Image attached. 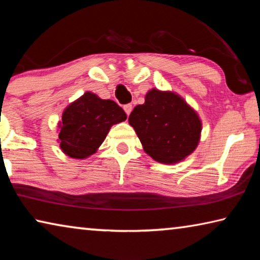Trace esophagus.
Instances as JSON below:
<instances>
[{
    "label": "esophagus",
    "mask_w": 260,
    "mask_h": 260,
    "mask_svg": "<svg viewBox=\"0 0 260 260\" xmlns=\"http://www.w3.org/2000/svg\"><path fill=\"white\" fill-rule=\"evenodd\" d=\"M124 110H125V112H126L127 116H129L131 112H132V110H133V105H132V104H126V105H124Z\"/></svg>",
    "instance_id": "obj_1"
}]
</instances>
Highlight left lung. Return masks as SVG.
Here are the masks:
<instances>
[{
    "instance_id": "1",
    "label": "left lung",
    "mask_w": 260,
    "mask_h": 260,
    "mask_svg": "<svg viewBox=\"0 0 260 260\" xmlns=\"http://www.w3.org/2000/svg\"><path fill=\"white\" fill-rule=\"evenodd\" d=\"M146 151L162 164H177L195 151L201 140L199 114L174 91L149 90L128 118Z\"/></svg>"
}]
</instances>
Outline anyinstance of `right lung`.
Masks as SVG:
<instances>
[{
    "label": "right lung",
    "mask_w": 260,
    "mask_h": 260,
    "mask_svg": "<svg viewBox=\"0 0 260 260\" xmlns=\"http://www.w3.org/2000/svg\"><path fill=\"white\" fill-rule=\"evenodd\" d=\"M126 113L112 100L86 91L65 108L58 124V142L65 155L83 159L93 155L113 125L126 120Z\"/></svg>",
    "instance_id": "obj_1"
}]
</instances>
